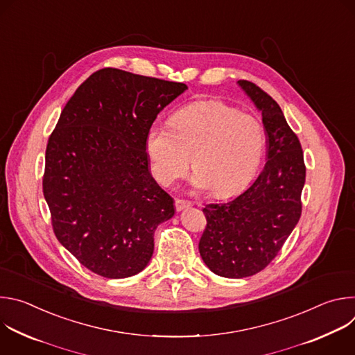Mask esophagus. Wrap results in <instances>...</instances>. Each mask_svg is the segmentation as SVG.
Wrapping results in <instances>:
<instances>
[{"instance_id": "obj_1", "label": "esophagus", "mask_w": 355, "mask_h": 355, "mask_svg": "<svg viewBox=\"0 0 355 355\" xmlns=\"http://www.w3.org/2000/svg\"><path fill=\"white\" fill-rule=\"evenodd\" d=\"M192 207V202L187 200V199H175V209L177 211H182Z\"/></svg>"}]
</instances>
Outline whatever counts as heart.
<instances>
[{"mask_svg": "<svg viewBox=\"0 0 355 355\" xmlns=\"http://www.w3.org/2000/svg\"><path fill=\"white\" fill-rule=\"evenodd\" d=\"M144 148L150 171L162 185L171 187L184 178L192 156L195 187L227 196L256 175L266 150V130L259 118L223 101H198L177 111L168 126H151Z\"/></svg>", "mask_w": 355, "mask_h": 355, "instance_id": "1", "label": "heart"}]
</instances>
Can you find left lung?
Returning a JSON list of instances; mask_svg holds the SVG:
<instances>
[{"label":"left lung","instance_id":"8db88e82","mask_svg":"<svg viewBox=\"0 0 355 355\" xmlns=\"http://www.w3.org/2000/svg\"><path fill=\"white\" fill-rule=\"evenodd\" d=\"M239 85L261 111L267 163L243 193L225 204H208L199 252L208 268L225 278L263 271L281 251L302 214L306 167L295 132L275 101L254 83Z\"/></svg>","mask_w":355,"mask_h":355}]
</instances>
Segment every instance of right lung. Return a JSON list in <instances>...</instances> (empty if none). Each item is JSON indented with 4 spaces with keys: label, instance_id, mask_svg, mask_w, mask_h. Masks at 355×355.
<instances>
[{
    "label": "right lung",
    "instance_id": "obj_1",
    "mask_svg": "<svg viewBox=\"0 0 355 355\" xmlns=\"http://www.w3.org/2000/svg\"><path fill=\"white\" fill-rule=\"evenodd\" d=\"M188 87L118 69L73 94L46 147L43 195L58 240L85 268L119 279L140 272L174 200L148 171L144 141Z\"/></svg>",
    "mask_w": 355,
    "mask_h": 355
}]
</instances>
